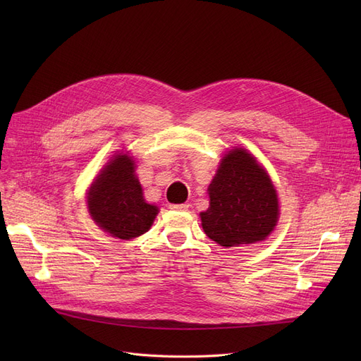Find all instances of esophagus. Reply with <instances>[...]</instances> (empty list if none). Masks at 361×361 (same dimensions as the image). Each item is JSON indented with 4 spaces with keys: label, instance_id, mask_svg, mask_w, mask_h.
Returning a JSON list of instances; mask_svg holds the SVG:
<instances>
[{
    "label": "esophagus",
    "instance_id": "esophagus-1",
    "mask_svg": "<svg viewBox=\"0 0 361 361\" xmlns=\"http://www.w3.org/2000/svg\"><path fill=\"white\" fill-rule=\"evenodd\" d=\"M169 207L173 211H181V212H184V211H187L188 209V204H169Z\"/></svg>",
    "mask_w": 361,
    "mask_h": 361
}]
</instances>
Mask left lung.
I'll list each match as a JSON object with an SVG mask.
<instances>
[{
	"label": "left lung",
	"mask_w": 361,
	"mask_h": 361,
	"mask_svg": "<svg viewBox=\"0 0 361 361\" xmlns=\"http://www.w3.org/2000/svg\"><path fill=\"white\" fill-rule=\"evenodd\" d=\"M209 207L200 212L204 234L222 247L267 240L279 218L275 187L257 159L243 147L221 159L209 187Z\"/></svg>",
	"instance_id": "obj_1"
}]
</instances>
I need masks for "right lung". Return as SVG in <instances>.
<instances>
[{"instance_id": "obj_1", "label": "right lung", "mask_w": 361, "mask_h": 361, "mask_svg": "<svg viewBox=\"0 0 361 361\" xmlns=\"http://www.w3.org/2000/svg\"><path fill=\"white\" fill-rule=\"evenodd\" d=\"M128 154H117L101 169L87 192V209L101 230L121 240L149 231L159 209L143 199Z\"/></svg>"}]
</instances>
